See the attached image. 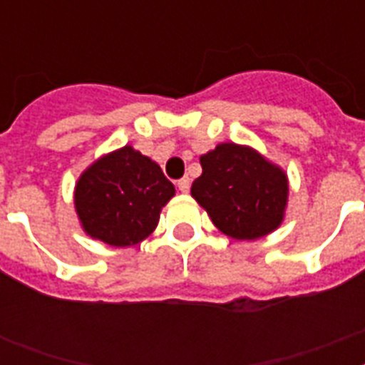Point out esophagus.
I'll return each instance as SVG.
<instances>
[{"label":"esophagus","mask_w":365,"mask_h":365,"mask_svg":"<svg viewBox=\"0 0 365 365\" xmlns=\"http://www.w3.org/2000/svg\"><path fill=\"white\" fill-rule=\"evenodd\" d=\"M189 187H191V180L187 176L182 178V180H178V189L182 191V193H187Z\"/></svg>","instance_id":"esophagus-1"}]
</instances>
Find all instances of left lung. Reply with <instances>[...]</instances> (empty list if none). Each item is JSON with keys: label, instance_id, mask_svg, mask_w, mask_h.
Returning <instances> with one entry per match:
<instances>
[{"label": "left lung", "instance_id": "left-lung-1", "mask_svg": "<svg viewBox=\"0 0 365 365\" xmlns=\"http://www.w3.org/2000/svg\"><path fill=\"white\" fill-rule=\"evenodd\" d=\"M202 174L191 195L223 235L255 240L282 223L288 176L248 145L220 143L200 157Z\"/></svg>", "mask_w": 365, "mask_h": 365}]
</instances>
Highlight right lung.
Listing matches in <instances>:
<instances>
[{"mask_svg": "<svg viewBox=\"0 0 365 365\" xmlns=\"http://www.w3.org/2000/svg\"><path fill=\"white\" fill-rule=\"evenodd\" d=\"M174 193L176 189L155 160L125 145L83 172L73 205L88 237L125 248L153 233L163 206Z\"/></svg>", "mask_w": 365, "mask_h": 365, "instance_id": "1", "label": "right lung"}]
</instances>
